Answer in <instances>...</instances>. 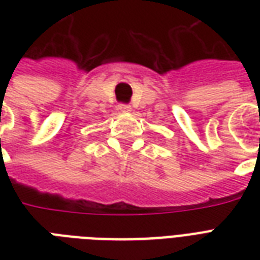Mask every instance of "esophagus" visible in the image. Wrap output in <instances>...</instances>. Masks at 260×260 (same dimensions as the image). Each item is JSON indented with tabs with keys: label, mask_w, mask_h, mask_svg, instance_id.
Returning a JSON list of instances; mask_svg holds the SVG:
<instances>
[{
	"label": "esophagus",
	"mask_w": 260,
	"mask_h": 260,
	"mask_svg": "<svg viewBox=\"0 0 260 260\" xmlns=\"http://www.w3.org/2000/svg\"><path fill=\"white\" fill-rule=\"evenodd\" d=\"M118 109H120V112H122V113H129L131 110H132V108H131L129 105H124V104H121V105H118Z\"/></svg>",
	"instance_id": "1"
}]
</instances>
